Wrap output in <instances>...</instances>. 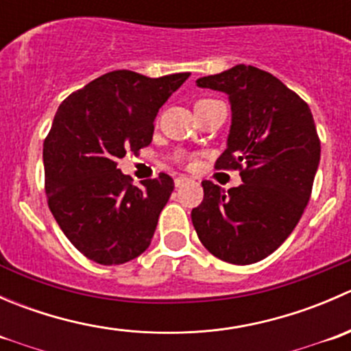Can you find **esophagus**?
<instances>
[{
	"label": "esophagus",
	"instance_id": "obj_1",
	"mask_svg": "<svg viewBox=\"0 0 351 351\" xmlns=\"http://www.w3.org/2000/svg\"><path fill=\"white\" fill-rule=\"evenodd\" d=\"M189 182H190L189 176H185V175L176 176V178H175V186H176V189H180V186H183V185H185V183H189Z\"/></svg>",
	"mask_w": 351,
	"mask_h": 351
}]
</instances>
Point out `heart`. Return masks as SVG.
<instances>
[{
    "label": "heart",
    "mask_w": 351,
    "mask_h": 351,
    "mask_svg": "<svg viewBox=\"0 0 351 351\" xmlns=\"http://www.w3.org/2000/svg\"><path fill=\"white\" fill-rule=\"evenodd\" d=\"M200 101H205V100H200Z\"/></svg>",
    "instance_id": "heart-1"
}]
</instances>
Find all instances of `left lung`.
<instances>
[{
    "mask_svg": "<svg viewBox=\"0 0 351 351\" xmlns=\"http://www.w3.org/2000/svg\"><path fill=\"white\" fill-rule=\"evenodd\" d=\"M197 86L229 97L231 130L215 168L239 169L243 183L226 192L204 180L193 228L219 260L256 263L289 238L311 198L321 158L313 113L280 80L254 66L204 76Z\"/></svg>",
    "mask_w": 351,
    "mask_h": 351,
    "instance_id": "left-lung-1",
    "label": "left lung"
}]
</instances>
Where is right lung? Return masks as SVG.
Segmentation results:
<instances>
[{
    "instance_id": "add662e5",
    "label": "right lung",
    "mask_w": 351,
    "mask_h": 351,
    "mask_svg": "<svg viewBox=\"0 0 351 351\" xmlns=\"http://www.w3.org/2000/svg\"><path fill=\"white\" fill-rule=\"evenodd\" d=\"M189 76L112 71L59 105L44 141L45 193L66 238L90 260L122 265L151 244L173 178L159 173L134 186L117 161L149 146L159 108Z\"/></svg>"
}]
</instances>
